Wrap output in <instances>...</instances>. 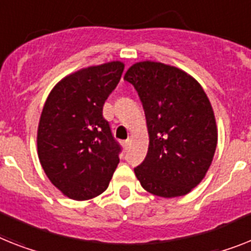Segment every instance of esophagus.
Listing matches in <instances>:
<instances>
[{"label":"esophagus","mask_w":251,"mask_h":251,"mask_svg":"<svg viewBox=\"0 0 251 251\" xmlns=\"http://www.w3.org/2000/svg\"><path fill=\"white\" fill-rule=\"evenodd\" d=\"M122 145H124V148H125V149L129 148V145H130V139H127V140H125V142H124V144H122Z\"/></svg>","instance_id":"1"}]
</instances>
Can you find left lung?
Masks as SVG:
<instances>
[{"instance_id": "1", "label": "left lung", "mask_w": 251, "mask_h": 251, "mask_svg": "<svg viewBox=\"0 0 251 251\" xmlns=\"http://www.w3.org/2000/svg\"><path fill=\"white\" fill-rule=\"evenodd\" d=\"M124 80L138 92L147 119V157L134 168L144 190L182 197L205 177L218 142L216 116L201 85L178 67L140 61Z\"/></svg>"}]
</instances>
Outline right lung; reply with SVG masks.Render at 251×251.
Masks as SVG:
<instances>
[{
	"label": "right lung",
	"instance_id": "add662e5",
	"mask_svg": "<svg viewBox=\"0 0 251 251\" xmlns=\"http://www.w3.org/2000/svg\"><path fill=\"white\" fill-rule=\"evenodd\" d=\"M124 67L121 61H109L69 74L42 109L38 158L50 182L74 201L100 195L119 165L120 147L102 109Z\"/></svg>",
	"mask_w": 251,
	"mask_h": 251
}]
</instances>
